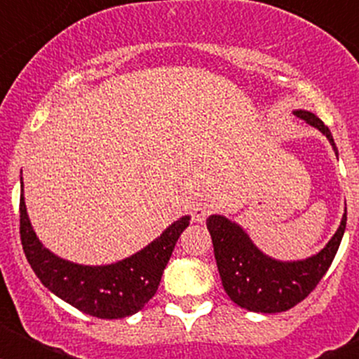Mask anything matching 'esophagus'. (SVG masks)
Listing matches in <instances>:
<instances>
[{
  "mask_svg": "<svg viewBox=\"0 0 359 359\" xmlns=\"http://www.w3.org/2000/svg\"><path fill=\"white\" fill-rule=\"evenodd\" d=\"M212 210H214V205L208 199H199L192 207V219H194L196 223H203L207 219V215L212 214Z\"/></svg>",
  "mask_w": 359,
  "mask_h": 359,
  "instance_id": "1",
  "label": "esophagus"
}]
</instances>
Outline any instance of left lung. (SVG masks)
I'll return each mask as SVG.
<instances>
[{
    "label": "left lung",
    "mask_w": 359,
    "mask_h": 359,
    "mask_svg": "<svg viewBox=\"0 0 359 359\" xmlns=\"http://www.w3.org/2000/svg\"><path fill=\"white\" fill-rule=\"evenodd\" d=\"M294 115L322 131L338 154L332 135L311 111L297 109ZM347 224V210L332 239L306 261H275L257 248L248 233L224 215H210L207 228L212 236L219 275L228 297L253 313H282L302 302L318 286L340 248Z\"/></svg>",
    "instance_id": "8db88e82"
}]
</instances>
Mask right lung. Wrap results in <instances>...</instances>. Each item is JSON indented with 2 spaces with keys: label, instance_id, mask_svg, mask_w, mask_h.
<instances>
[{
  "label": "right lung",
  "instance_id": "right-lung-1",
  "mask_svg": "<svg viewBox=\"0 0 359 359\" xmlns=\"http://www.w3.org/2000/svg\"><path fill=\"white\" fill-rule=\"evenodd\" d=\"M189 221V215L177 219L158 239L123 261L107 266H82L65 261L44 248L32 230L23 194L19 201L23 252L43 286L86 315L106 320L135 315L154 297L165 266Z\"/></svg>",
  "mask_w": 359,
  "mask_h": 359
}]
</instances>
